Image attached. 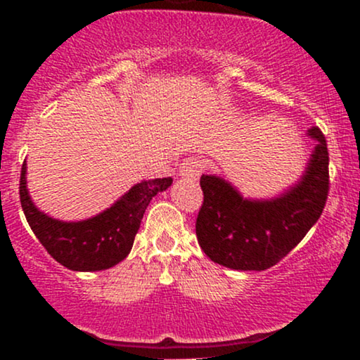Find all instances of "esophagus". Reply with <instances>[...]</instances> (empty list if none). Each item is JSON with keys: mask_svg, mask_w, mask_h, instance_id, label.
<instances>
[{"mask_svg": "<svg viewBox=\"0 0 360 360\" xmlns=\"http://www.w3.org/2000/svg\"><path fill=\"white\" fill-rule=\"evenodd\" d=\"M203 172V162L198 157H186L179 166V176L184 179H198Z\"/></svg>", "mask_w": 360, "mask_h": 360, "instance_id": "1", "label": "esophagus"}]
</instances>
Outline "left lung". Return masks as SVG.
I'll use <instances>...</instances> for the list:
<instances>
[{
  "mask_svg": "<svg viewBox=\"0 0 360 360\" xmlns=\"http://www.w3.org/2000/svg\"><path fill=\"white\" fill-rule=\"evenodd\" d=\"M308 166L298 183L267 200L243 198L223 177L201 176L205 200L196 237L213 262L235 271H266L303 240L318 221L328 196V148L318 127Z\"/></svg>",
  "mask_w": 360,
  "mask_h": 360,
  "instance_id": "8db88e82",
  "label": "left lung"
}]
</instances>
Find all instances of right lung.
<instances>
[{
	"mask_svg": "<svg viewBox=\"0 0 360 360\" xmlns=\"http://www.w3.org/2000/svg\"><path fill=\"white\" fill-rule=\"evenodd\" d=\"M171 184V177L142 181L105 212L81 221H62L40 212L32 201L23 162L20 201L35 237L57 262L71 271L93 272L110 269L130 254L148 203Z\"/></svg>",
	"mask_w": 360,
	"mask_h": 360,
	"instance_id": "add662e5",
	"label": "right lung"
}]
</instances>
